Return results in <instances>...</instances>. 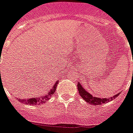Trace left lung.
I'll use <instances>...</instances> for the list:
<instances>
[{"label": "left lung", "instance_id": "1", "mask_svg": "<svg viewBox=\"0 0 133 133\" xmlns=\"http://www.w3.org/2000/svg\"><path fill=\"white\" fill-rule=\"evenodd\" d=\"M77 87H78V90L79 91V94L83 99L85 100V101L89 103L91 105H101L103 103H108L110 101H112L113 99H115L119 95V94H117L116 95H115L112 97H111L110 98H101L98 97H94L93 96L90 94L89 93H88V91H86V89H85L83 87V86L81 85V83H78V85H77Z\"/></svg>", "mask_w": 133, "mask_h": 133}]
</instances>
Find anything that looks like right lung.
<instances>
[{
	"label": "right lung",
	"instance_id": "right-lung-1",
	"mask_svg": "<svg viewBox=\"0 0 133 133\" xmlns=\"http://www.w3.org/2000/svg\"><path fill=\"white\" fill-rule=\"evenodd\" d=\"M1 72V71H0ZM59 81L55 82V85H53V87L50 89V91H48V93L45 94L43 96H40V97H35V98H28V99H25V98H19L18 101L21 102L22 103L27 104V105H41V104L45 103L51 96H52L55 91V89L58 85Z\"/></svg>",
	"mask_w": 133,
	"mask_h": 133
}]
</instances>
